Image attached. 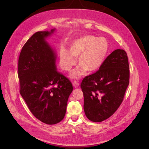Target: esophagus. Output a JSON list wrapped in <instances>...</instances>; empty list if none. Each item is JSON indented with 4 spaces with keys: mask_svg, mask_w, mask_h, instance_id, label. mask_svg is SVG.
Returning <instances> with one entry per match:
<instances>
[{
    "mask_svg": "<svg viewBox=\"0 0 149 149\" xmlns=\"http://www.w3.org/2000/svg\"><path fill=\"white\" fill-rule=\"evenodd\" d=\"M72 85L74 86V87H78L79 86V83L77 82V81H74L72 83Z\"/></svg>",
    "mask_w": 149,
    "mask_h": 149,
    "instance_id": "esophagus-1",
    "label": "esophagus"
}]
</instances>
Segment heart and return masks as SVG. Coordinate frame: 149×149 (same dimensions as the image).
<instances>
[{"label": "heart", "instance_id": "heart-1", "mask_svg": "<svg viewBox=\"0 0 149 149\" xmlns=\"http://www.w3.org/2000/svg\"><path fill=\"white\" fill-rule=\"evenodd\" d=\"M108 50V44L104 38H97L91 35L83 36L74 40L69 46V51L65 48L60 50V63L62 69L66 71L70 70L78 63L80 66L70 74V77L79 79L84 74L98 70L104 60Z\"/></svg>", "mask_w": 149, "mask_h": 149}]
</instances>
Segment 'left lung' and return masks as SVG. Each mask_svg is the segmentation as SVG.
Wrapping results in <instances>:
<instances>
[{
  "label": "left lung",
  "mask_w": 149,
  "mask_h": 149,
  "mask_svg": "<svg viewBox=\"0 0 149 149\" xmlns=\"http://www.w3.org/2000/svg\"><path fill=\"white\" fill-rule=\"evenodd\" d=\"M129 77L127 53L118 49L107 57L96 72L84 78V111L89 120L103 121L115 113L123 102Z\"/></svg>",
  "instance_id": "1"
}]
</instances>
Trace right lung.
Segmentation results:
<instances>
[{
	"label": "right lung",
	"instance_id": "obj_1",
	"mask_svg": "<svg viewBox=\"0 0 149 149\" xmlns=\"http://www.w3.org/2000/svg\"><path fill=\"white\" fill-rule=\"evenodd\" d=\"M54 31L34 34L23 46L18 61L20 95L36 118L47 124L64 118L73 90L71 82L57 70L56 54L45 40Z\"/></svg>",
	"mask_w": 149,
	"mask_h": 149
}]
</instances>
